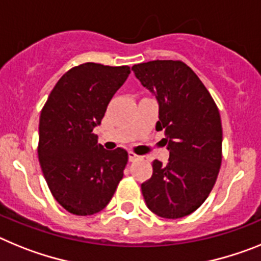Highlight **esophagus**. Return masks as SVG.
Wrapping results in <instances>:
<instances>
[{"instance_id": "obj_1", "label": "esophagus", "mask_w": 261, "mask_h": 261, "mask_svg": "<svg viewBox=\"0 0 261 261\" xmlns=\"http://www.w3.org/2000/svg\"><path fill=\"white\" fill-rule=\"evenodd\" d=\"M140 156H138L137 153H134V152H128V160H130V162H135V160H138V159H139Z\"/></svg>"}]
</instances>
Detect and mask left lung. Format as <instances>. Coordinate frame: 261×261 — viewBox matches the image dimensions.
<instances>
[{"label": "left lung", "instance_id": "left-lung-1", "mask_svg": "<svg viewBox=\"0 0 261 261\" xmlns=\"http://www.w3.org/2000/svg\"><path fill=\"white\" fill-rule=\"evenodd\" d=\"M159 103L156 130H164L168 164L153 160L142 184L146 205L159 217L182 218L212 192L222 162L218 108L202 81L180 60H153L131 68Z\"/></svg>", "mask_w": 261, "mask_h": 261}]
</instances>
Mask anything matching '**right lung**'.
I'll list each match as a JSON object with an SVG mask.
<instances>
[{"label":"right lung","mask_w":261,"mask_h":261,"mask_svg":"<svg viewBox=\"0 0 261 261\" xmlns=\"http://www.w3.org/2000/svg\"><path fill=\"white\" fill-rule=\"evenodd\" d=\"M130 67L85 63L63 74L40 113L38 156L47 185L74 215H92L110 202L127 164L126 149L108 151L93 128Z\"/></svg>","instance_id":"add662e5"}]
</instances>
